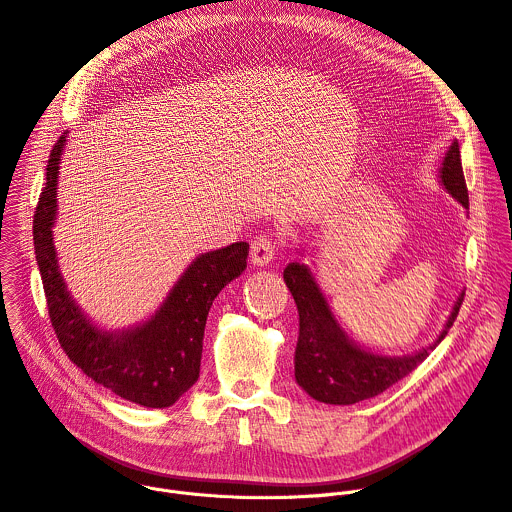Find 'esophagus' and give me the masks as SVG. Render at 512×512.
Returning <instances> with one entry per match:
<instances>
[{"mask_svg": "<svg viewBox=\"0 0 512 512\" xmlns=\"http://www.w3.org/2000/svg\"><path fill=\"white\" fill-rule=\"evenodd\" d=\"M275 257V241L269 235H259L251 241V261L257 267H265Z\"/></svg>", "mask_w": 512, "mask_h": 512, "instance_id": "1", "label": "esophagus"}]
</instances>
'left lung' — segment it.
<instances>
[{"mask_svg": "<svg viewBox=\"0 0 512 512\" xmlns=\"http://www.w3.org/2000/svg\"><path fill=\"white\" fill-rule=\"evenodd\" d=\"M440 180L464 208L470 206L456 139L442 162ZM283 279L300 314V336L294 358L296 381L312 399L330 405H352L371 399L415 371L446 338L464 302V294H460L442 334L431 346L407 356H383L362 350L344 334L308 265L289 263Z\"/></svg>", "mask_w": 512, "mask_h": 512, "instance_id": "left-lung-1", "label": "left lung"}]
</instances>
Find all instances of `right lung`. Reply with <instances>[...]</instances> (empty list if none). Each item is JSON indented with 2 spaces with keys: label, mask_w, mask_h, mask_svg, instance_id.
Wrapping results in <instances>:
<instances>
[{
  "label": "right lung",
  "mask_w": 512,
  "mask_h": 512,
  "mask_svg": "<svg viewBox=\"0 0 512 512\" xmlns=\"http://www.w3.org/2000/svg\"><path fill=\"white\" fill-rule=\"evenodd\" d=\"M66 135L58 137L46 166V184L34 214V251L42 275L48 316L66 356L121 399L164 409L174 405L200 375L208 310L221 289L247 267L249 245L239 241L198 255L176 281L160 310L137 328H97L66 291L52 243L56 184Z\"/></svg>",
  "instance_id": "add662e5"
}]
</instances>
